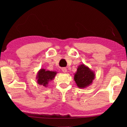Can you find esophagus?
<instances>
[{
  "label": "esophagus",
  "instance_id": "1",
  "mask_svg": "<svg viewBox=\"0 0 127 127\" xmlns=\"http://www.w3.org/2000/svg\"><path fill=\"white\" fill-rule=\"evenodd\" d=\"M61 70L64 73H66L67 72V69H66V68H65V67H62Z\"/></svg>",
  "mask_w": 127,
  "mask_h": 127
}]
</instances>
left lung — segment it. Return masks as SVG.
Wrapping results in <instances>:
<instances>
[{
  "label": "left lung",
  "mask_w": 127,
  "mask_h": 127,
  "mask_svg": "<svg viewBox=\"0 0 127 127\" xmlns=\"http://www.w3.org/2000/svg\"><path fill=\"white\" fill-rule=\"evenodd\" d=\"M95 77L94 71L82 64L78 66L77 71L74 74V80L79 88H85L93 83Z\"/></svg>",
  "instance_id": "left-lung-1"
}]
</instances>
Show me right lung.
Here are the masks:
<instances>
[{
  "label": "right lung",
  "mask_w": 127,
  "mask_h": 127,
  "mask_svg": "<svg viewBox=\"0 0 127 127\" xmlns=\"http://www.w3.org/2000/svg\"><path fill=\"white\" fill-rule=\"evenodd\" d=\"M57 74L56 71L46 70L45 69L41 68L38 71L36 76L37 83L39 85L47 87L48 83L54 79Z\"/></svg>",
  "instance_id": "add662e5"
}]
</instances>
